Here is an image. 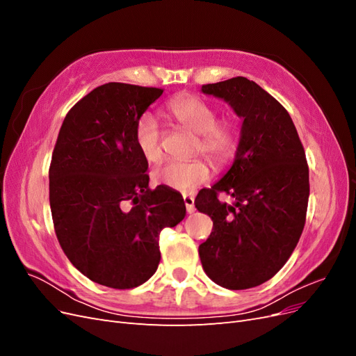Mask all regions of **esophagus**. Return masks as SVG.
<instances>
[{
	"label": "esophagus",
	"instance_id": "esophagus-1",
	"mask_svg": "<svg viewBox=\"0 0 356 356\" xmlns=\"http://www.w3.org/2000/svg\"><path fill=\"white\" fill-rule=\"evenodd\" d=\"M184 203H186V209L188 213H193L196 211L195 208V196L191 195H184Z\"/></svg>",
	"mask_w": 356,
	"mask_h": 356
}]
</instances>
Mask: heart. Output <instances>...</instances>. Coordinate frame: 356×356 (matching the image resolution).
Wrapping results in <instances>:
<instances>
[{
    "label": "heart",
    "instance_id": "1",
    "mask_svg": "<svg viewBox=\"0 0 356 356\" xmlns=\"http://www.w3.org/2000/svg\"><path fill=\"white\" fill-rule=\"evenodd\" d=\"M166 113L172 122L196 134L193 153L207 156L215 166H224L238 149V135L232 123L218 122L217 110L195 95H181L172 99ZM135 144L139 154L149 163L161 159V129L152 113L139 115L135 124ZM211 168L202 159L168 161L153 170L156 184L178 191H191L208 182Z\"/></svg>",
    "mask_w": 356,
    "mask_h": 356
}]
</instances>
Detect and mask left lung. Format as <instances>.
I'll list each match as a JSON object with an SVG mask.
<instances>
[{"label": "left lung", "mask_w": 356, "mask_h": 356, "mask_svg": "<svg viewBox=\"0 0 356 356\" xmlns=\"http://www.w3.org/2000/svg\"><path fill=\"white\" fill-rule=\"evenodd\" d=\"M204 95L227 102L243 118L232 168L196 208L213 221L199 246L204 273L227 289H246L273 277L288 261L305 229L309 168L288 111L245 77L202 86ZM227 192L229 205L218 199Z\"/></svg>", "instance_id": "obj_1"}]
</instances>
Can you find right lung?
Returning a JSON list of instances; mask_svg holds the SVG:
<instances>
[{
    "label": "right lung",
    "instance_id": "obj_1",
    "mask_svg": "<svg viewBox=\"0 0 356 356\" xmlns=\"http://www.w3.org/2000/svg\"><path fill=\"white\" fill-rule=\"evenodd\" d=\"M163 89L106 83L68 111L49 169L55 232L72 266L117 289L143 285L160 261L159 234L186 217L177 191L149 190L135 144L139 115Z\"/></svg>",
    "mask_w": 356,
    "mask_h": 356
}]
</instances>
